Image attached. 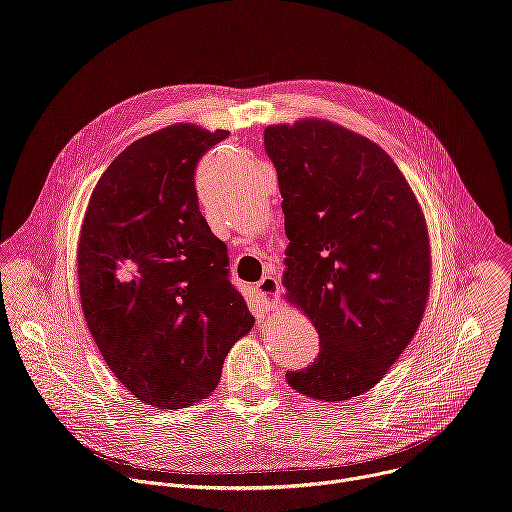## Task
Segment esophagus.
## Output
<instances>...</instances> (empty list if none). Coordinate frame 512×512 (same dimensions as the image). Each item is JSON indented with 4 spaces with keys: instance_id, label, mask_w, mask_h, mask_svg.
Instances as JSON below:
<instances>
[{
    "instance_id": "1",
    "label": "esophagus",
    "mask_w": 512,
    "mask_h": 512,
    "mask_svg": "<svg viewBox=\"0 0 512 512\" xmlns=\"http://www.w3.org/2000/svg\"><path fill=\"white\" fill-rule=\"evenodd\" d=\"M255 291H257V298H259V310L261 312H269L277 306L279 302V279L273 277V275H265L257 285H255Z\"/></svg>"
}]
</instances>
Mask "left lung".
<instances>
[{"label":"left lung","instance_id":"8db88e82","mask_svg":"<svg viewBox=\"0 0 512 512\" xmlns=\"http://www.w3.org/2000/svg\"><path fill=\"white\" fill-rule=\"evenodd\" d=\"M285 214L283 287L320 336L310 367L287 385L346 401L373 389L415 336L431 275L419 202L391 156L324 119L269 125Z\"/></svg>","mask_w":512,"mask_h":512}]
</instances>
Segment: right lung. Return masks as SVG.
<instances>
[{
	"mask_svg": "<svg viewBox=\"0 0 512 512\" xmlns=\"http://www.w3.org/2000/svg\"><path fill=\"white\" fill-rule=\"evenodd\" d=\"M227 137L178 123L133 141L85 212L77 269L87 326L113 375L152 407L208 397L255 324L194 186L198 160Z\"/></svg>",
	"mask_w": 512,
	"mask_h": 512,
	"instance_id": "obj_1",
	"label": "right lung"
}]
</instances>
